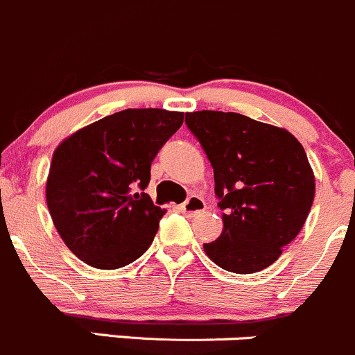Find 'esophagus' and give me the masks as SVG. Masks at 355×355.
I'll return each instance as SVG.
<instances>
[{"instance_id":"esophagus-1","label":"esophagus","mask_w":355,"mask_h":355,"mask_svg":"<svg viewBox=\"0 0 355 355\" xmlns=\"http://www.w3.org/2000/svg\"><path fill=\"white\" fill-rule=\"evenodd\" d=\"M179 209L188 216H198L207 209V205H205V201L201 200L200 196H194L193 194V196H189L188 200L179 207Z\"/></svg>"}]
</instances>
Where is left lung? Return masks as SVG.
I'll list each match as a JSON object with an SVG mask.
<instances>
[{"mask_svg":"<svg viewBox=\"0 0 355 355\" xmlns=\"http://www.w3.org/2000/svg\"><path fill=\"white\" fill-rule=\"evenodd\" d=\"M215 176L223 232L203 243L216 266L252 274L279 259L303 228L315 176L301 144L284 128L240 113H186Z\"/></svg>","mask_w":355,"mask_h":355,"instance_id":"left-lung-1","label":"left lung"}]
</instances>
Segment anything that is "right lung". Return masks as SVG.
Returning <instances> with one entry per match:
<instances>
[{
  "mask_svg": "<svg viewBox=\"0 0 355 355\" xmlns=\"http://www.w3.org/2000/svg\"><path fill=\"white\" fill-rule=\"evenodd\" d=\"M184 113L128 108L67 137L52 155L47 207L60 239L98 269H118L150 247L166 209L144 193L150 164Z\"/></svg>",
  "mask_w": 355,
  "mask_h": 355,
  "instance_id": "right-lung-1",
  "label": "right lung"
}]
</instances>
